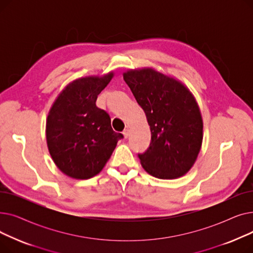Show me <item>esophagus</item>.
I'll return each mask as SVG.
<instances>
[{
	"label": "esophagus",
	"instance_id": "1",
	"mask_svg": "<svg viewBox=\"0 0 253 253\" xmlns=\"http://www.w3.org/2000/svg\"><path fill=\"white\" fill-rule=\"evenodd\" d=\"M123 135H124L125 138H127V137L129 136V129H128V128H126V129L123 131Z\"/></svg>",
	"mask_w": 253,
	"mask_h": 253
}]
</instances>
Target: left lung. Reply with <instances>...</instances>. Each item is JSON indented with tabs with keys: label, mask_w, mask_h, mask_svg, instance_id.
Here are the masks:
<instances>
[{
	"label": "left lung",
	"mask_w": 253,
	"mask_h": 253,
	"mask_svg": "<svg viewBox=\"0 0 253 253\" xmlns=\"http://www.w3.org/2000/svg\"><path fill=\"white\" fill-rule=\"evenodd\" d=\"M123 78L151 129L150 148L138 154L143 169L162 179L188 173L203 140V120L192 92L178 80L152 68L129 70Z\"/></svg>",
	"instance_id": "8db88e82"
}]
</instances>
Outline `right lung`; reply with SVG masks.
<instances>
[{"mask_svg": "<svg viewBox=\"0 0 253 253\" xmlns=\"http://www.w3.org/2000/svg\"><path fill=\"white\" fill-rule=\"evenodd\" d=\"M114 77L79 78L66 85L53 102L46 121V139L53 162L72 178L98 174L123 134L111 126V118L96 106L99 93Z\"/></svg>", "mask_w": 253, "mask_h": 253, "instance_id": "obj_1", "label": "right lung"}]
</instances>
